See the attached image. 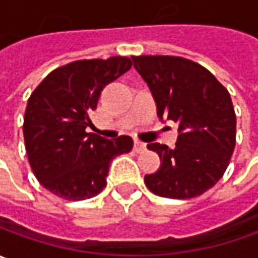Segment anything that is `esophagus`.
<instances>
[{
    "mask_svg": "<svg viewBox=\"0 0 258 258\" xmlns=\"http://www.w3.org/2000/svg\"><path fill=\"white\" fill-rule=\"evenodd\" d=\"M146 148L147 146L144 143H141V141H134V151H136V153H144Z\"/></svg>",
    "mask_w": 258,
    "mask_h": 258,
    "instance_id": "1",
    "label": "esophagus"
}]
</instances>
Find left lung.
<instances>
[{"mask_svg":"<svg viewBox=\"0 0 258 258\" xmlns=\"http://www.w3.org/2000/svg\"><path fill=\"white\" fill-rule=\"evenodd\" d=\"M134 68L154 97L157 115L178 125L174 148L151 143L161 165L144 177L151 192L167 199H192L223 177L235 146L231 97L207 68L187 58L140 55Z\"/></svg>","mask_w":258,"mask_h":258,"instance_id":"1","label":"left lung"}]
</instances>
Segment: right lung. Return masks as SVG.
Masks as SVG:
<instances>
[{"label":"right lung","mask_w":258,"mask_h":258,"mask_svg":"<svg viewBox=\"0 0 258 258\" xmlns=\"http://www.w3.org/2000/svg\"><path fill=\"white\" fill-rule=\"evenodd\" d=\"M127 57L80 59L51 71L34 90L24 115V141L37 180L66 200H85L107 185L110 163L130 153L133 138L87 133L102 88L131 68Z\"/></svg>","instance_id":"obj_1"}]
</instances>
